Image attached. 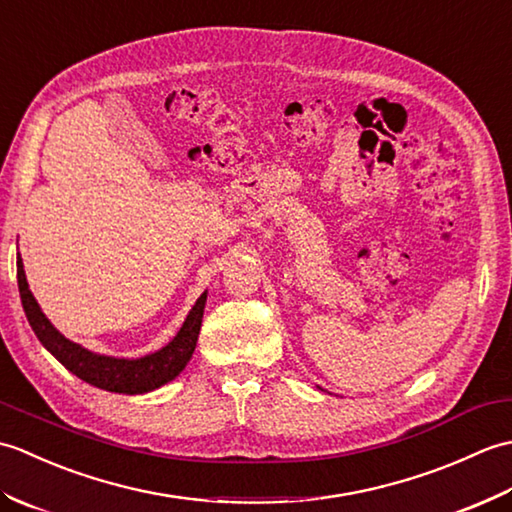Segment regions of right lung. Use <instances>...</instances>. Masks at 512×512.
Listing matches in <instances>:
<instances>
[{
  "label": "right lung",
  "instance_id": "obj_1",
  "mask_svg": "<svg viewBox=\"0 0 512 512\" xmlns=\"http://www.w3.org/2000/svg\"><path fill=\"white\" fill-rule=\"evenodd\" d=\"M17 284L21 295V306L28 317L30 328L35 330L41 345L57 358V361L70 369L72 374L79 376L85 383H90L105 391H116V394H145V391L156 389L160 385L169 383L176 378L198 343L206 292L195 301L187 321L180 328L169 345L162 347L160 352L149 354L145 358H136V361H127V358H112V356H99L85 350V347L76 345L65 339L63 334L52 328V323L41 312L39 303L28 290V281L24 273V264L21 257H17Z\"/></svg>",
  "mask_w": 512,
  "mask_h": 512
}]
</instances>
